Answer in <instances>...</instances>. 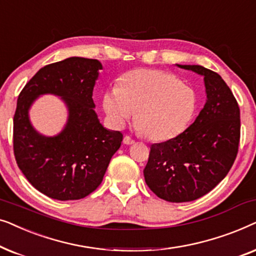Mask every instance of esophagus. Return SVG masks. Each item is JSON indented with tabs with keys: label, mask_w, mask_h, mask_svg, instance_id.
<instances>
[{
	"label": "esophagus",
	"mask_w": 256,
	"mask_h": 256,
	"mask_svg": "<svg viewBox=\"0 0 256 256\" xmlns=\"http://www.w3.org/2000/svg\"><path fill=\"white\" fill-rule=\"evenodd\" d=\"M135 141L134 140H132L130 136H128V135H126L124 138V144H127V146H130V144H132V143H134Z\"/></svg>",
	"instance_id": "34e87169"
}]
</instances>
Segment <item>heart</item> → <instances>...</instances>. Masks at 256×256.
<instances>
[{
  "instance_id": "obj_1",
  "label": "heart",
  "mask_w": 256,
  "mask_h": 256,
  "mask_svg": "<svg viewBox=\"0 0 256 256\" xmlns=\"http://www.w3.org/2000/svg\"><path fill=\"white\" fill-rule=\"evenodd\" d=\"M196 90L172 73L135 68L118 87L104 96V110L115 127H124L135 113L138 130L152 141H166L183 132L197 110Z\"/></svg>"
}]
</instances>
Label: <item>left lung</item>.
<instances>
[{"label":"left lung","instance_id":"1","mask_svg":"<svg viewBox=\"0 0 256 256\" xmlns=\"http://www.w3.org/2000/svg\"><path fill=\"white\" fill-rule=\"evenodd\" d=\"M204 76L206 104L176 138L150 146L143 170L157 197L192 202L214 188L232 168L240 142V108L222 76L200 65H177Z\"/></svg>","mask_w":256,"mask_h":256}]
</instances>
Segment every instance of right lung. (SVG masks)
I'll list each match as a JSON object with an SVG mask.
<instances>
[{"label": "right lung", "mask_w": 256, "mask_h": 256, "mask_svg": "<svg viewBox=\"0 0 256 256\" xmlns=\"http://www.w3.org/2000/svg\"><path fill=\"white\" fill-rule=\"evenodd\" d=\"M102 65L96 59L71 57L42 68L26 82L14 115V154L34 188L52 199L85 198L102 182L124 135L100 124L93 108V88ZM43 94L60 96L69 118L58 136L48 138L28 120L33 101Z\"/></svg>", "instance_id": "obj_1"}]
</instances>
